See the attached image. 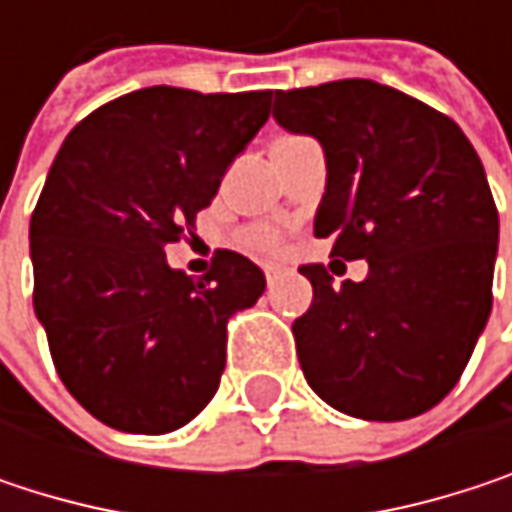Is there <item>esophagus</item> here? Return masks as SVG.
I'll return each instance as SVG.
<instances>
[{"label": "esophagus", "instance_id": "34e87169", "mask_svg": "<svg viewBox=\"0 0 512 512\" xmlns=\"http://www.w3.org/2000/svg\"><path fill=\"white\" fill-rule=\"evenodd\" d=\"M263 272H266V284H269V287L281 278V269H278V266H266Z\"/></svg>", "mask_w": 512, "mask_h": 512}]
</instances>
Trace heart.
Here are the masks:
<instances>
[{
  "label": "heart",
  "instance_id": "heart-1",
  "mask_svg": "<svg viewBox=\"0 0 512 512\" xmlns=\"http://www.w3.org/2000/svg\"><path fill=\"white\" fill-rule=\"evenodd\" d=\"M246 243L252 249H257V252H266V255H275L281 249V237L272 228H252V231H246Z\"/></svg>",
  "mask_w": 512,
  "mask_h": 512
}]
</instances>
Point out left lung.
Segmentation results:
<instances>
[{
  "label": "left lung",
  "instance_id": "obj_1",
  "mask_svg": "<svg viewBox=\"0 0 512 512\" xmlns=\"http://www.w3.org/2000/svg\"><path fill=\"white\" fill-rule=\"evenodd\" d=\"M272 118L323 145L314 234L367 260L341 287L323 263L299 266L314 287L293 323L308 385L364 421L433 409L492 311L498 210L480 156L448 115L373 79L275 91Z\"/></svg>",
  "mask_w": 512,
  "mask_h": 512
}]
</instances>
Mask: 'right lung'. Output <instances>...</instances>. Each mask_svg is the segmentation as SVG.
Segmentation results:
<instances>
[{
    "label": "right lung",
    "instance_id": "right-lung-1",
    "mask_svg": "<svg viewBox=\"0 0 512 512\" xmlns=\"http://www.w3.org/2000/svg\"><path fill=\"white\" fill-rule=\"evenodd\" d=\"M269 100L142 88L79 121L52 162L29 225L35 314L64 388L112 430L171 433L219 388L228 320L266 278L222 249L195 281L165 246L192 234Z\"/></svg>",
    "mask_w": 512,
    "mask_h": 512
}]
</instances>
